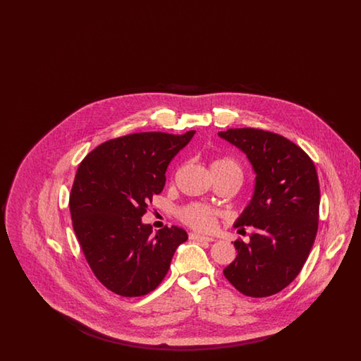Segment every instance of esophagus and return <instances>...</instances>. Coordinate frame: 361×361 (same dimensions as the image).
I'll return each instance as SVG.
<instances>
[{"label":"esophagus","mask_w":361,"mask_h":361,"mask_svg":"<svg viewBox=\"0 0 361 361\" xmlns=\"http://www.w3.org/2000/svg\"><path fill=\"white\" fill-rule=\"evenodd\" d=\"M189 238L192 240H197V242H212L214 238H211V237H204V235H200V234H189Z\"/></svg>","instance_id":"1"}]
</instances>
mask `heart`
<instances>
[{"label": "heart", "instance_id": "b5f03b06", "mask_svg": "<svg viewBox=\"0 0 361 361\" xmlns=\"http://www.w3.org/2000/svg\"><path fill=\"white\" fill-rule=\"evenodd\" d=\"M211 171L233 173L242 178V169H240V164L230 157H222V158L215 159L211 165ZM178 216H180L181 222L192 227L193 230L203 231V233L212 231L218 226L216 212L211 207L204 206L200 203H193V204L181 208L178 212Z\"/></svg>", "mask_w": 361, "mask_h": 361}]
</instances>
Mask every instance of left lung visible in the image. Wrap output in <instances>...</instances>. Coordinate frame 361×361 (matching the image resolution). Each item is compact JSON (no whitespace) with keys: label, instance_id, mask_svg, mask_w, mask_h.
<instances>
[{"label":"left lung","instance_id":"8db88e82","mask_svg":"<svg viewBox=\"0 0 361 361\" xmlns=\"http://www.w3.org/2000/svg\"><path fill=\"white\" fill-rule=\"evenodd\" d=\"M249 158L255 195L235 227L253 226L250 240L234 242L237 257L224 275L240 293L267 298L284 290L302 271L319 219V181L309 155L287 137L258 128L219 133Z\"/></svg>","mask_w":361,"mask_h":361}]
</instances>
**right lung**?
Wrapping results in <instances>:
<instances>
[{"mask_svg":"<svg viewBox=\"0 0 361 361\" xmlns=\"http://www.w3.org/2000/svg\"><path fill=\"white\" fill-rule=\"evenodd\" d=\"M195 131L137 133L106 140L80 164L70 192L73 228L86 261L109 291L135 298L154 291L168 274L185 230L153 234L140 218L165 187V172Z\"/></svg>","mask_w":361,"mask_h":361,"instance_id":"add662e5","label":"right lung"}]
</instances>
